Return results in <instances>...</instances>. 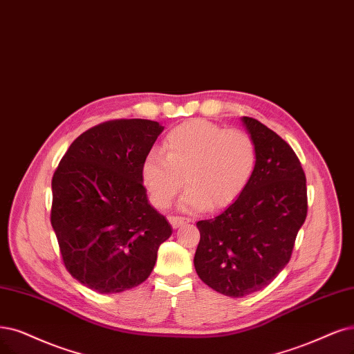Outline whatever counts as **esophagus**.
<instances>
[{"label": "esophagus", "mask_w": 354, "mask_h": 354, "mask_svg": "<svg viewBox=\"0 0 354 354\" xmlns=\"http://www.w3.org/2000/svg\"><path fill=\"white\" fill-rule=\"evenodd\" d=\"M169 221H170V225H172V226L176 229V227H179V226H182V225H185L187 221H188V218L179 217V216H170V217H169Z\"/></svg>", "instance_id": "esophagus-1"}]
</instances>
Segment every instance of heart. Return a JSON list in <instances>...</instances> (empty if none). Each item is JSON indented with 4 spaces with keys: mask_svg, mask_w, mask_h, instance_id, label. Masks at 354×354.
I'll return each instance as SVG.
<instances>
[{
    "mask_svg": "<svg viewBox=\"0 0 354 354\" xmlns=\"http://www.w3.org/2000/svg\"><path fill=\"white\" fill-rule=\"evenodd\" d=\"M163 152L149 151L140 166L142 185L159 208L172 203L185 179L184 210H221L241 197L257 167V147L250 134L204 120L170 129Z\"/></svg>",
    "mask_w": 354,
    "mask_h": 354,
    "instance_id": "1",
    "label": "heart"
}]
</instances>
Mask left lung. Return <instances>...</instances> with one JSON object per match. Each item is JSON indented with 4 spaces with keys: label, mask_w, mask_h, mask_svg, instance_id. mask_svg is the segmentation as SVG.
Returning a JSON list of instances; mask_svg holds the SVG:
<instances>
[{
    "label": "left lung",
    "mask_w": 354,
    "mask_h": 354,
    "mask_svg": "<svg viewBox=\"0 0 354 354\" xmlns=\"http://www.w3.org/2000/svg\"><path fill=\"white\" fill-rule=\"evenodd\" d=\"M242 121L257 147L254 176L223 213L198 221L194 257L198 277L230 297L258 292L279 276L308 214L306 176L293 149L254 118Z\"/></svg>",
    "instance_id": "8db88e82"
}]
</instances>
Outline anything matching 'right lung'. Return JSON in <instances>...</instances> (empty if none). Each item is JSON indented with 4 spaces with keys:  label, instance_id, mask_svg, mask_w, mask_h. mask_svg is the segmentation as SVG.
Wrapping results in <instances>:
<instances>
[{
    "label": "right lung",
    "instance_id": "add662e5",
    "mask_svg": "<svg viewBox=\"0 0 354 354\" xmlns=\"http://www.w3.org/2000/svg\"><path fill=\"white\" fill-rule=\"evenodd\" d=\"M163 127L113 120L91 127L52 176L50 225L71 276L99 293L141 284L172 227L147 201L140 166Z\"/></svg>",
    "mask_w": 354,
    "mask_h": 354
}]
</instances>
